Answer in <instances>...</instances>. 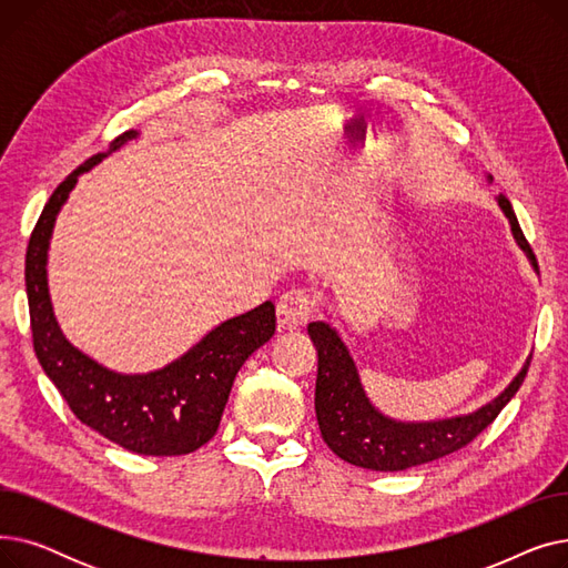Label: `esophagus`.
<instances>
[{"label": "esophagus", "mask_w": 568, "mask_h": 568, "mask_svg": "<svg viewBox=\"0 0 568 568\" xmlns=\"http://www.w3.org/2000/svg\"><path fill=\"white\" fill-rule=\"evenodd\" d=\"M313 313H315V300L306 290L285 292L276 306L281 329H300V326H306Z\"/></svg>", "instance_id": "1"}]
</instances>
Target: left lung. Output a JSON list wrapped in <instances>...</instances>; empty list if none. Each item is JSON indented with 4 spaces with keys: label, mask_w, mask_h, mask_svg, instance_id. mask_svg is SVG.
<instances>
[{
    "label": "left lung",
    "mask_w": 568,
    "mask_h": 568,
    "mask_svg": "<svg viewBox=\"0 0 568 568\" xmlns=\"http://www.w3.org/2000/svg\"><path fill=\"white\" fill-rule=\"evenodd\" d=\"M488 182H493V176H488ZM497 204L509 219L516 244L539 274V264L518 225L511 202L497 195ZM308 336L317 349L315 414L322 439L345 463L373 471H400L463 449L516 396L531 362L529 354L509 386L476 412L437 422H398L371 403L347 345L329 322H311Z\"/></svg>",
    "instance_id": "8db88e82"
}]
</instances>
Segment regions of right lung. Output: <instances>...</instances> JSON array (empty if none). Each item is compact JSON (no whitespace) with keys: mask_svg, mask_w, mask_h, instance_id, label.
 Here are the masks:
<instances>
[{"mask_svg":"<svg viewBox=\"0 0 568 568\" xmlns=\"http://www.w3.org/2000/svg\"><path fill=\"white\" fill-rule=\"evenodd\" d=\"M138 135L126 131L114 138L108 152L73 170L43 206L24 257L29 320L41 368L84 426L133 454L184 456L216 435L239 368L276 332V306L264 302L225 320L179 359L135 375L105 368L59 329L48 290V248L59 209L82 172Z\"/></svg>","mask_w":568,"mask_h":568,"instance_id":"1","label":"right lung"}]
</instances>
